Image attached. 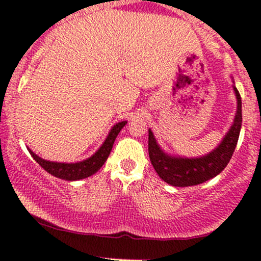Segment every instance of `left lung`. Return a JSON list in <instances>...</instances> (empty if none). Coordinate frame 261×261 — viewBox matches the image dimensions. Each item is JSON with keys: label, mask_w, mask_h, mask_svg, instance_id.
I'll use <instances>...</instances> for the list:
<instances>
[{"label": "left lung", "mask_w": 261, "mask_h": 261, "mask_svg": "<svg viewBox=\"0 0 261 261\" xmlns=\"http://www.w3.org/2000/svg\"><path fill=\"white\" fill-rule=\"evenodd\" d=\"M238 98V111L235 121L227 135L212 152L206 156L196 159L174 158L165 154L156 144L154 135L149 130V158L155 172L163 180L174 187H191L201 184L220 174L232 158L235 147L238 145L239 135L243 122L241 111V97L238 89L233 87Z\"/></svg>", "instance_id": "1"}]
</instances>
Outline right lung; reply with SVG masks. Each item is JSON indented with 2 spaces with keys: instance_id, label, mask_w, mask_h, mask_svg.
I'll return each instance as SVG.
<instances>
[{
  "instance_id": "1",
  "label": "right lung",
  "mask_w": 261,
  "mask_h": 261,
  "mask_svg": "<svg viewBox=\"0 0 261 261\" xmlns=\"http://www.w3.org/2000/svg\"><path fill=\"white\" fill-rule=\"evenodd\" d=\"M125 125L126 121L116 123L114 127H112V130L110 131L109 136H107V139L105 140V143L102 144V146L98 149V151L94 152V154L92 155L91 158H88V159L80 163L67 164V163L48 162V160H44L41 159V158H39L38 155L34 154L31 150H29V151H30L34 160H35L45 172H48L49 174L65 180L83 179V178L91 177L92 174H94V173L105 164V162H106L107 158H109L110 152H111L112 146H114V143L116 138H117L118 133H120L121 128Z\"/></svg>"
}]
</instances>
